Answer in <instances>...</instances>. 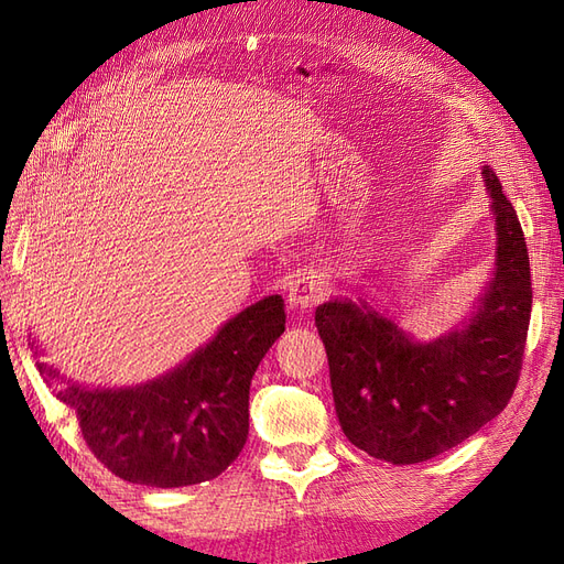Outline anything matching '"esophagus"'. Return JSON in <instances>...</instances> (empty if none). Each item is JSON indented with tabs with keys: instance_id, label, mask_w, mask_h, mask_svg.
<instances>
[{
	"instance_id": "obj_1",
	"label": "esophagus",
	"mask_w": 564,
	"mask_h": 564,
	"mask_svg": "<svg viewBox=\"0 0 564 564\" xmlns=\"http://www.w3.org/2000/svg\"><path fill=\"white\" fill-rule=\"evenodd\" d=\"M327 296H329V284L324 282V278L315 275V272H303V275H296L286 286V303L289 308L296 313L315 308V305Z\"/></svg>"
}]
</instances>
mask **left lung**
Segmentation results:
<instances>
[{
	"label": "left lung",
	"instance_id": "1",
	"mask_svg": "<svg viewBox=\"0 0 564 564\" xmlns=\"http://www.w3.org/2000/svg\"><path fill=\"white\" fill-rule=\"evenodd\" d=\"M497 216V268L464 327L414 340L367 305H317L338 423L357 449L388 464H421L499 416L520 379L532 315L522 226L494 169L482 166Z\"/></svg>",
	"mask_w": 564,
	"mask_h": 564
}]
</instances>
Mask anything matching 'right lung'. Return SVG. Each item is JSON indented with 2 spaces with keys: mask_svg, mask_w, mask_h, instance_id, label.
<instances>
[{
  "mask_svg": "<svg viewBox=\"0 0 564 564\" xmlns=\"http://www.w3.org/2000/svg\"><path fill=\"white\" fill-rule=\"evenodd\" d=\"M282 296L228 319L207 346L164 377L135 388H84L37 365L56 398L75 409L94 456L133 485L207 482L240 456L249 435V386L284 332Z\"/></svg>",
  "mask_w": 564,
  "mask_h": 564,
  "instance_id": "1",
  "label": "right lung"
}]
</instances>
